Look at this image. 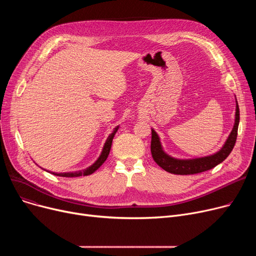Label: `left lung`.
I'll return each instance as SVG.
<instances>
[{
  "label": "left lung",
  "instance_id": "8db88e82",
  "mask_svg": "<svg viewBox=\"0 0 256 256\" xmlns=\"http://www.w3.org/2000/svg\"><path fill=\"white\" fill-rule=\"evenodd\" d=\"M240 122V110L236 98V115H234V128L230 134V136L226 139L225 143L221 148L212 154L194 158H178L169 156L163 150L160 139L158 132L152 128V145L150 150L154 162L165 171L180 174V176H186V174H196L204 171H208L214 167H216L230 156L238 136V128Z\"/></svg>",
  "mask_w": 256,
  "mask_h": 256
}]
</instances>
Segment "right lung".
Returning <instances> with one entry per match:
<instances>
[{
  "mask_svg": "<svg viewBox=\"0 0 256 256\" xmlns=\"http://www.w3.org/2000/svg\"><path fill=\"white\" fill-rule=\"evenodd\" d=\"M119 128V126H117L113 132L110 134L109 137L106 138L104 144V147H102V150L98 156V158L94 162L91 166L87 167L86 169L84 170H78V171H74V172H63V173H58V172H52V171H48L46 169H44L52 174H54V176H63V178H78V176H90V174H92L94 171H96L104 163V160H106L108 156H109L110 154V150H111V145H112V141H113V138L115 136L116 132L118 130Z\"/></svg>",
  "mask_w": 256,
  "mask_h": 256,
  "instance_id": "obj_1",
  "label": "right lung"
}]
</instances>
